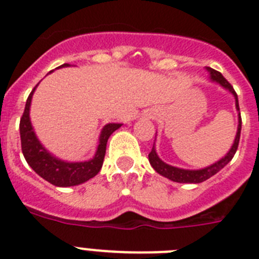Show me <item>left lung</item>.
Wrapping results in <instances>:
<instances>
[{
	"label": "left lung",
	"mask_w": 259,
	"mask_h": 259,
	"mask_svg": "<svg viewBox=\"0 0 259 259\" xmlns=\"http://www.w3.org/2000/svg\"><path fill=\"white\" fill-rule=\"evenodd\" d=\"M206 71L209 72V77L211 81L214 83H218L219 85L223 87L226 91L231 93V95L235 97V105H236V110L239 111V124H237V132L236 136H235V140H233L232 146L231 149L228 150V153L224 155L223 158H221L219 161H217L215 163L210 164L207 167H203L200 170H185V168H180V167L171 166V164L166 163L158 157L157 152H155V146L153 145L152 152L149 153V162L152 164V167L157 171L159 175L164 176L167 179L172 180L175 183H188V184H198V183H202L205 180H207L209 178H211L212 175H215L217 172L223 168L227 163H230L231 159L233 158L235 153L237 150V146H239L240 141V132H241V115H240V107H239V100H237L236 92L233 91V87L228 83L227 80L224 79L223 75L218 71H215L214 68L206 67ZM157 136V135H155Z\"/></svg>",
	"instance_id": "1"
}]
</instances>
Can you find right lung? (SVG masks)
<instances>
[{
  "label": "right lung",
  "instance_id": "obj_1",
  "mask_svg": "<svg viewBox=\"0 0 259 259\" xmlns=\"http://www.w3.org/2000/svg\"><path fill=\"white\" fill-rule=\"evenodd\" d=\"M68 66H70L68 63H65L59 67H68ZM36 87L27 98L24 113H23L19 124L22 152L27 163L38 176H41L42 179L56 187H74V185L88 182L101 170L110 135L116 131L119 127H122V124L120 123H107L102 128L100 139H98L97 150L92 159L84 162H67L59 159L45 149V146L40 143L33 131V127H32L31 118H29V107H31L32 96H33Z\"/></svg>",
  "mask_w": 259,
  "mask_h": 259
}]
</instances>
